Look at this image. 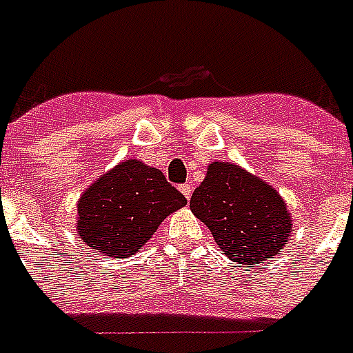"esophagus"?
Masks as SVG:
<instances>
[{"label": "esophagus", "mask_w": 353, "mask_h": 353, "mask_svg": "<svg viewBox=\"0 0 353 353\" xmlns=\"http://www.w3.org/2000/svg\"><path fill=\"white\" fill-rule=\"evenodd\" d=\"M179 190L183 192V196L187 198V200H190V194H192V187H190V183H183L179 187Z\"/></svg>", "instance_id": "34e87169"}]
</instances>
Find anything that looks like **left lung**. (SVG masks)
I'll list each match as a JSON object with an SVG mask.
<instances>
[{
  "label": "left lung",
  "mask_w": 353,
  "mask_h": 353,
  "mask_svg": "<svg viewBox=\"0 0 353 353\" xmlns=\"http://www.w3.org/2000/svg\"><path fill=\"white\" fill-rule=\"evenodd\" d=\"M190 210L219 249L243 265L279 254L292 232L283 198L236 164H211L190 196Z\"/></svg>",
  "instance_id": "8db88e82"
}]
</instances>
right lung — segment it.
Listing matches in <instances>:
<instances>
[{
  "label": "right lung",
  "mask_w": 353,
  "mask_h": 353,
  "mask_svg": "<svg viewBox=\"0 0 353 353\" xmlns=\"http://www.w3.org/2000/svg\"><path fill=\"white\" fill-rule=\"evenodd\" d=\"M185 203L161 170L127 161L83 192L78 202V236L103 256H130Z\"/></svg>",
  "instance_id": "add662e5"
}]
</instances>
